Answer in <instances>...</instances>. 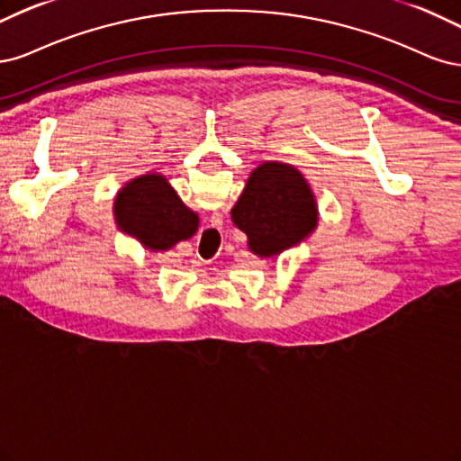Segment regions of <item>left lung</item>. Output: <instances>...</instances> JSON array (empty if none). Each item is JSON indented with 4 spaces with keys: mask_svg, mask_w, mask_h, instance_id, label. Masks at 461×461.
<instances>
[{
    "mask_svg": "<svg viewBox=\"0 0 461 461\" xmlns=\"http://www.w3.org/2000/svg\"><path fill=\"white\" fill-rule=\"evenodd\" d=\"M318 201L304 174L287 162H262L249 174L231 209V221L247 235L252 255L279 257L318 228Z\"/></svg>",
    "mask_w": 461,
    "mask_h": 461,
    "instance_id": "obj_1",
    "label": "left lung"
}]
</instances>
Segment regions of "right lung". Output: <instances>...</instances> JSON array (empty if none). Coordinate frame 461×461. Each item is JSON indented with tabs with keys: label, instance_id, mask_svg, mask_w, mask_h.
I'll list each match as a JSON object with an SVG mask.
<instances>
[{
	"label": "right lung",
	"instance_id": "add662e5",
	"mask_svg": "<svg viewBox=\"0 0 461 461\" xmlns=\"http://www.w3.org/2000/svg\"><path fill=\"white\" fill-rule=\"evenodd\" d=\"M113 214L118 230L153 252H165L191 240L199 228V214L189 209L160 172L126 182L116 193Z\"/></svg>",
	"mask_w": 461,
	"mask_h": 461
}]
</instances>
